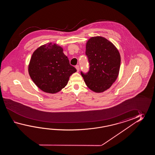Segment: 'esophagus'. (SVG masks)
Instances as JSON below:
<instances>
[{"label":"esophagus","mask_w":155,"mask_h":155,"mask_svg":"<svg viewBox=\"0 0 155 155\" xmlns=\"http://www.w3.org/2000/svg\"><path fill=\"white\" fill-rule=\"evenodd\" d=\"M75 68H76V70H77V71H78V72H79V69H80V68H79V65H76Z\"/></svg>","instance_id":"1"}]
</instances>
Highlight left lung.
<instances>
[{
	"label": "left lung",
	"mask_w": 155,
	"mask_h": 155,
	"mask_svg": "<svg viewBox=\"0 0 155 155\" xmlns=\"http://www.w3.org/2000/svg\"><path fill=\"white\" fill-rule=\"evenodd\" d=\"M89 70L81 74L86 85L95 92L109 89L119 75L121 57L115 45L101 36H94L86 45Z\"/></svg>",
	"instance_id": "1"
}]
</instances>
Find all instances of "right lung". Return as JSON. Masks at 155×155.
I'll return each mask as SVG.
<instances>
[{
    "label": "right lung",
    "mask_w": 155,
    "mask_h": 155,
    "mask_svg": "<svg viewBox=\"0 0 155 155\" xmlns=\"http://www.w3.org/2000/svg\"><path fill=\"white\" fill-rule=\"evenodd\" d=\"M28 71L31 79L44 92L54 94L65 87L76 69L70 64L63 48L50 43L33 53Z\"/></svg>",
    "instance_id": "add662e5"
}]
</instances>
